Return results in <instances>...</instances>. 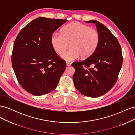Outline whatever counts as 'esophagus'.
Here are the masks:
<instances>
[{
    "mask_svg": "<svg viewBox=\"0 0 135 135\" xmlns=\"http://www.w3.org/2000/svg\"><path fill=\"white\" fill-rule=\"evenodd\" d=\"M71 63L70 62H66V66H70V65H71Z\"/></svg>",
    "mask_w": 135,
    "mask_h": 135,
    "instance_id": "obj_1",
    "label": "esophagus"
}]
</instances>
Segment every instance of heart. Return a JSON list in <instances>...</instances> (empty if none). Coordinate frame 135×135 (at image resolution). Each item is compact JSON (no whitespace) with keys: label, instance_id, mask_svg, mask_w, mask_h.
<instances>
[{"label":"heart","instance_id":"heart-1","mask_svg":"<svg viewBox=\"0 0 135 135\" xmlns=\"http://www.w3.org/2000/svg\"><path fill=\"white\" fill-rule=\"evenodd\" d=\"M98 32L79 22H73L64 27L61 34L54 32L51 37L52 48L57 54H61L69 44L71 49L61 56L66 61H72L80 56L86 59L91 56L99 46Z\"/></svg>","mask_w":135,"mask_h":135}]
</instances>
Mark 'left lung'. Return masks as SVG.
I'll return each mask as SVG.
<instances>
[{
  "mask_svg": "<svg viewBox=\"0 0 135 135\" xmlns=\"http://www.w3.org/2000/svg\"><path fill=\"white\" fill-rule=\"evenodd\" d=\"M100 42L96 50L85 60L73 62V80L76 89L83 95L98 97L107 93L115 84L123 62L120 44L108 28L96 20Z\"/></svg>",
  "mask_w": 135,
  "mask_h": 135,
  "instance_id": "1",
  "label": "left lung"
}]
</instances>
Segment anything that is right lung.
<instances>
[{"label":"right lung","instance_id":"obj_1","mask_svg":"<svg viewBox=\"0 0 135 135\" xmlns=\"http://www.w3.org/2000/svg\"><path fill=\"white\" fill-rule=\"evenodd\" d=\"M68 20L38 17L20 31L14 42L12 64L22 87L35 96L52 91L66 69V62L52 48L51 37Z\"/></svg>","mask_w":135,"mask_h":135}]
</instances>
